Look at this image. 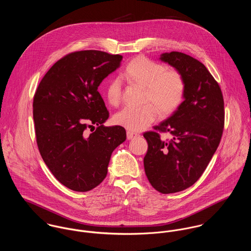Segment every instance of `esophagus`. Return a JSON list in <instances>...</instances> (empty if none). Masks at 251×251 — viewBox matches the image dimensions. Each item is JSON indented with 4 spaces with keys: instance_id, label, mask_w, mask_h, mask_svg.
<instances>
[{
    "instance_id": "esophagus-1",
    "label": "esophagus",
    "mask_w": 251,
    "mask_h": 251,
    "mask_svg": "<svg viewBox=\"0 0 251 251\" xmlns=\"http://www.w3.org/2000/svg\"><path fill=\"white\" fill-rule=\"evenodd\" d=\"M136 136H138L137 133L132 132V131H126V138H127L128 140H130V139H132V138H134V137H136Z\"/></svg>"
}]
</instances>
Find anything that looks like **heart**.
Masks as SVG:
<instances>
[{
    "label": "heart",
    "instance_id": "b5f03b06",
    "mask_svg": "<svg viewBox=\"0 0 251 251\" xmlns=\"http://www.w3.org/2000/svg\"><path fill=\"white\" fill-rule=\"evenodd\" d=\"M122 78L128 84L145 90L142 107H125L115 114L114 122L131 131H140L156 118V108L160 116L171 115L179 107L184 95V80L174 70L149 60L136 57L131 60L122 73ZM122 84L118 79L111 80L106 86L109 104L117 106L122 100ZM156 108L154 109V108Z\"/></svg>",
    "mask_w": 251,
    "mask_h": 251
}]
</instances>
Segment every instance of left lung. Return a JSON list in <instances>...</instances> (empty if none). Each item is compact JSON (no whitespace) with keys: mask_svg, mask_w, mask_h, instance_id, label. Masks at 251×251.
Instances as JSON below:
<instances>
[{"mask_svg":"<svg viewBox=\"0 0 251 251\" xmlns=\"http://www.w3.org/2000/svg\"><path fill=\"white\" fill-rule=\"evenodd\" d=\"M184 80V100L167 120L147 131L148 151L144 168L151 186L168 194L186 189L206 170L221 140L224 100L213 75L198 60L180 52L161 55ZM173 139L162 141L159 133Z\"/></svg>","mask_w":251,"mask_h":251,"instance_id":"8db88e82","label":"left lung"}]
</instances>
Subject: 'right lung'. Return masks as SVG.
Instances as JSON below:
<instances>
[{
	"label": "right lung",
	"mask_w": 251,
	"mask_h": 251,
	"mask_svg": "<svg viewBox=\"0 0 251 251\" xmlns=\"http://www.w3.org/2000/svg\"><path fill=\"white\" fill-rule=\"evenodd\" d=\"M122 59L99 50L72 52L52 66L36 89L39 152L54 177L74 191H89L105 179L113 151L126 138L123 126H103L109 112L98 91ZM94 124L97 128L89 135Z\"/></svg>",
	"instance_id": "obj_1"
}]
</instances>
